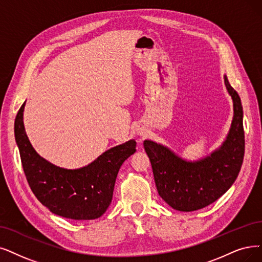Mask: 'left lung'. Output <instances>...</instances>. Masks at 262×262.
Returning a JSON list of instances; mask_svg holds the SVG:
<instances>
[{
  "mask_svg": "<svg viewBox=\"0 0 262 262\" xmlns=\"http://www.w3.org/2000/svg\"><path fill=\"white\" fill-rule=\"evenodd\" d=\"M233 100V120L223 145L205 158L186 161L163 145L144 141L159 195L174 210L192 212L215 202L232 186L245 151L243 107L237 92L225 76Z\"/></svg>",
  "mask_w": 262,
  "mask_h": 262,
  "instance_id": "obj_1",
  "label": "left lung"
}]
</instances>
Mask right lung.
Masks as SVG:
<instances>
[{
	"mask_svg": "<svg viewBox=\"0 0 262 262\" xmlns=\"http://www.w3.org/2000/svg\"><path fill=\"white\" fill-rule=\"evenodd\" d=\"M25 104L15 119V139L31 190L56 215L75 221L101 217L112 202L120 166L137 150V142L113 147L80 169H62L41 158L31 145L24 125Z\"/></svg>",
	"mask_w": 262,
	"mask_h": 262,
	"instance_id": "add662e5",
	"label": "right lung"
}]
</instances>
